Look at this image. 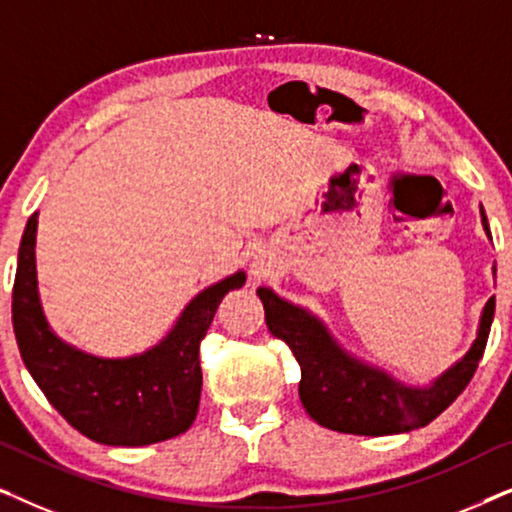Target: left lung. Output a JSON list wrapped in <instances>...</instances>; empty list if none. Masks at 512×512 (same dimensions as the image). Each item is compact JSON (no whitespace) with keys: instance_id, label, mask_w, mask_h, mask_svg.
I'll return each mask as SVG.
<instances>
[{"instance_id":"obj_1","label":"left lung","mask_w":512,"mask_h":512,"mask_svg":"<svg viewBox=\"0 0 512 512\" xmlns=\"http://www.w3.org/2000/svg\"><path fill=\"white\" fill-rule=\"evenodd\" d=\"M480 214L489 233L487 216L482 209ZM256 293L265 307L268 331L284 340L300 363L298 396L307 415L326 429L354 436H391L431 424L473 380L494 319V298H489L471 352L429 389H410L342 352L310 312L265 286Z\"/></svg>"}]
</instances>
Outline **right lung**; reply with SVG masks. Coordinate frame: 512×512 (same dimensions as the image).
Masks as SVG:
<instances>
[{"mask_svg":"<svg viewBox=\"0 0 512 512\" xmlns=\"http://www.w3.org/2000/svg\"><path fill=\"white\" fill-rule=\"evenodd\" d=\"M34 235L37 214L20 240L11 314L20 356L48 403L102 445L139 447L184 433L200 405V342L223 296L244 284V272L198 293L158 347L130 359H97L48 328L37 293Z\"/></svg>","mask_w":512,"mask_h":512,"instance_id":"add662e5","label":"right lung"}]
</instances>
